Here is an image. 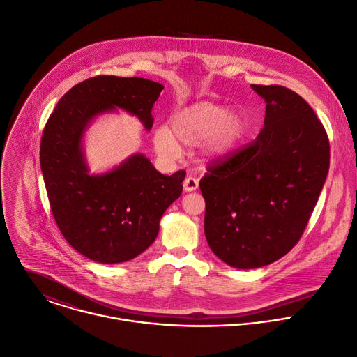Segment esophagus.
<instances>
[{"instance_id": "esophagus-1", "label": "esophagus", "mask_w": 357, "mask_h": 357, "mask_svg": "<svg viewBox=\"0 0 357 357\" xmlns=\"http://www.w3.org/2000/svg\"><path fill=\"white\" fill-rule=\"evenodd\" d=\"M183 187H184V190H185L187 192L195 191V190L198 188V180H197L195 177L188 176V177H185V180H184V183H183Z\"/></svg>"}]
</instances>
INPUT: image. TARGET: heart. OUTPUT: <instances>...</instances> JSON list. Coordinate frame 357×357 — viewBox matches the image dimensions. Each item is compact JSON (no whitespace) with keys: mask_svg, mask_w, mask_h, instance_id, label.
I'll list each match as a JSON object with an SVG mask.
<instances>
[{"mask_svg":"<svg viewBox=\"0 0 357 357\" xmlns=\"http://www.w3.org/2000/svg\"><path fill=\"white\" fill-rule=\"evenodd\" d=\"M248 122L242 112L227 111L215 102H197L178 111L172 119V132L160 126L153 133V145L159 155L177 159L181 155L178 143L188 148L204 144L205 158H227L239 144Z\"/></svg>","mask_w":357,"mask_h":357,"instance_id":"heart-1","label":"heart"}]
</instances>
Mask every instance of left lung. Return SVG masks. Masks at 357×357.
<instances>
[{
    "instance_id": "left-lung-1",
    "label": "left lung",
    "mask_w": 357,
    "mask_h": 357,
    "mask_svg": "<svg viewBox=\"0 0 357 357\" xmlns=\"http://www.w3.org/2000/svg\"><path fill=\"white\" fill-rule=\"evenodd\" d=\"M252 89L264 100V126L201 178L211 250L236 268H257L300 241L329 170V140L314 109L282 86Z\"/></svg>"
}]
</instances>
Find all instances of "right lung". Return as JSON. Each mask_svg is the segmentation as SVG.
<instances>
[{
	"label": "right lung",
	"mask_w": 357,
	"mask_h": 357,
	"mask_svg": "<svg viewBox=\"0 0 357 357\" xmlns=\"http://www.w3.org/2000/svg\"><path fill=\"white\" fill-rule=\"evenodd\" d=\"M163 89L140 77L97 76L68 90L45 125L40 169L54 221L64 239L94 261L115 264L145 252L165 211L181 195L185 172L165 176L136 153L108 173L90 174L84 132L93 118L115 108L151 130Z\"/></svg>",
	"instance_id": "1"
}]
</instances>
